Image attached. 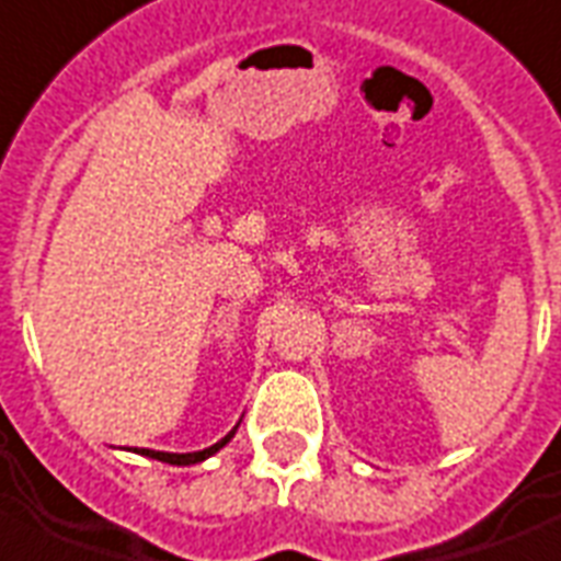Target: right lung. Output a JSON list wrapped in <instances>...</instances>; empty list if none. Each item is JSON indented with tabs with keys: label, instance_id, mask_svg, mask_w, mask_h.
<instances>
[{
	"label": "right lung",
	"instance_id": "add662e5",
	"mask_svg": "<svg viewBox=\"0 0 561 561\" xmlns=\"http://www.w3.org/2000/svg\"><path fill=\"white\" fill-rule=\"evenodd\" d=\"M234 430H238V427H234ZM234 430H231L229 436L220 438V442L211 444V447H206V450H201V453H157V450H137V453H142V456H148V458H157V461H165V465H178V467L197 465V461H203V458L215 456V453L220 450V447H224V444L229 442L231 436H234Z\"/></svg>",
	"mask_w": 561,
	"mask_h": 561
}]
</instances>
